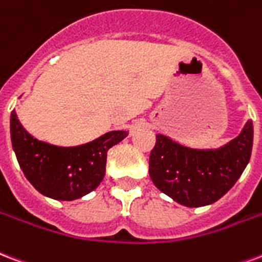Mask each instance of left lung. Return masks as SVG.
I'll return each mask as SVG.
<instances>
[{
    "instance_id": "obj_1",
    "label": "left lung",
    "mask_w": 262,
    "mask_h": 262,
    "mask_svg": "<svg viewBox=\"0 0 262 262\" xmlns=\"http://www.w3.org/2000/svg\"><path fill=\"white\" fill-rule=\"evenodd\" d=\"M253 121L236 138L216 149H196L156 135L149 156L154 184L176 202L188 208L216 202L234 186L249 163L253 149Z\"/></svg>"
}]
</instances>
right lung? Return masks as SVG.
I'll return each instance as SVG.
<instances>
[{
  "label": "right lung",
  "mask_w": 262,
  "mask_h": 262,
  "mask_svg": "<svg viewBox=\"0 0 262 262\" xmlns=\"http://www.w3.org/2000/svg\"><path fill=\"white\" fill-rule=\"evenodd\" d=\"M127 131H110L86 144L57 146L32 137L11 113V141L20 169L43 195L74 201L92 192L106 173L107 150L123 141Z\"/></svg>",
  "instance_id": "1"
}]
</instances>
